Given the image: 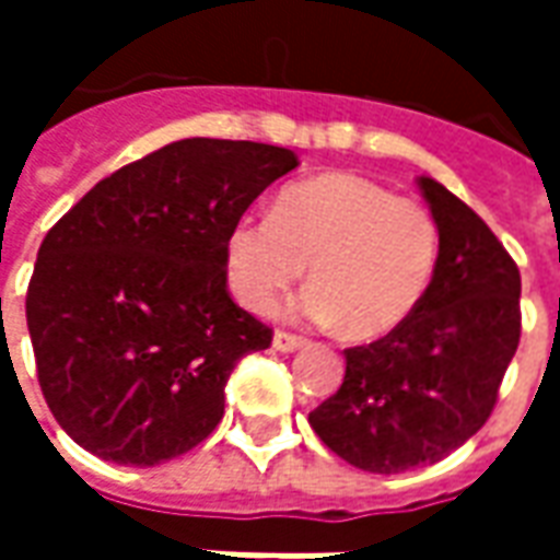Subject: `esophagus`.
Returning <instances> with one entry per match:
<instances>
[{
    "instance_id": "1",
    "label": "esophagus",
    "mask_w": 560,
    "mask_h": 560,
    "mask_svg": "<svg viewBox=\"0 0 560 560\" xmlns=\"http://www.w3.org/2000/svg\"><path fill=\"white\" fill-rule=\"evenodd\" d=\"M272 348L281 353H293L300 351V348H305V339L303 336H293V332H276V336H272Z\"/></svg>"
}]
</instances>
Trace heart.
<instances>
[{
  "label": "heart",
  "instance_id": "b5f03b06",
  "mask_svg": "<svg viewBox=\"0 0 560 560\" xmlns=\"http://www.w3.org/2000/svg\"><path fill=\"white\" fill-rule=\"evenodd\" d=\"M308 265L312 288L293 312L324 327L345 324L372 341L408 320L438 264L432 212L353 173H324L288 185L272 215H245L228 236L236 300L269 312Z\"/></svg>",
  "mask_w": 560,
  "mask_h": 560
}]
</instances>
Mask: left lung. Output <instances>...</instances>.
I'll return each mask as SVG.
<instances>
[{
  "label": "left lung",
  "mask_w": 560,
  "mask_h": 560,
  "mask_svg": "<svg viewBox=\"0 0 560 560\" xmlns=\"http://www.w3.org/2000/svg\"><path fill=\"white\" fill-rule=\"evenodd\" d=\"M438 224V264L408 320L345 351L336 396L308 413L324 444L372 474L434 465L489 420L518 348L522 279L489 224L420 176Z\"/></svg>",
  "instance_id": "8db88e82"
}]
</instances>
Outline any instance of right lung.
<instances>
[{
    "label": "right lung",
    "mask_w": 560,
    "mask_h": 560,
    "mask_svg": "<svg viewBox=\"0 0 560 560\" xmlns=\"http://www.w3.org/2000/svg\"><path fill=\"white\" fill-rule=\"evenodd\" d=\"M291 149L176 140L80 197L44 236L26 324L47 408L92 456L159 465L221 422L272 329L228 293V236Z\"/></svg>",
    "instance_id": "add662e5"
}]
</instances>
